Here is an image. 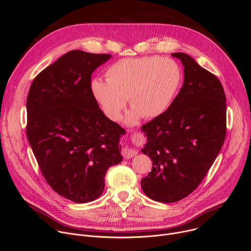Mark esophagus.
<instances>
[{
  "label": "esophagus",
  "instance_id": "obj_1",
  "mask_svg": "<svg viewBox=\"0 0 251 251\" xmlns=\"http://www.w3.org/2000/svg\"><path fill=\"white\" fill-rule=\"evenodd\" d=\"M121 154L125 159H131L137 154V151L134 150V149H130L128 147H125V148H123Z\"/></svg>",
  "mask_w": 251,
  "mask_h": 251
}]
</instances>
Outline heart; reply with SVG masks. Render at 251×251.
<instances>
[{"label": "heart", "instance_id": "obj_1", "mask_svg": "<svg viewBox=\"0 0 251 251\" xmlns=\"http://www.w3.org/2000/svg\"><path fill=\"white\" fill-rule=\"evenodd\" d=\"M107 80L91 81V92L105 115L113 121L120 118L127 104L132 106L126 122L135 124L142 117L153 119L164 114L182 83V70L170 58L148 56L125 58L106 70Z\"/></svg>", "mask_w": 251, "mask_h": 251}]
</instances>
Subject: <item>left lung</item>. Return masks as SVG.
I'll return each mask as SVG.
<instances>
[{
  "instance_id": "1",
  "label": "left lung",
  "mask_w": 251,
  "mask_h": 251,
  "mask_svg": "<svg viewBox=\"0 0 251 251\" xmlns=\"http://www.w3.org/2000/svg\"><path fill=\"white\" fill-rule=\"evenodd\" d=\"M184 84L169 109L142 126L148 142L142 152L153 167L143 192L160 202H176L201 183L226 134V99L220 79L184 52Z\"/></svg>"
}]
</instances>
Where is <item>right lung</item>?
I'll return each instance as SVG.
<instances>
[{"mask_svg":"<svg viewBox=\"0 0 251 251\" xmlns=\"http://www.w3.org/2000/svg\"><path fill=\"white\" fill-rule=\"evenodd\" d=\"M111 57L71 50L45 68L26 99V136L47 183L83 203L104 191L107 170L122 161L125 130L107 118L91 92L93 71Z\"/></svg>","mask_w":251,"mask_h":251,"instance_id":"add662e5","label":"right lung"}]
</instances>
